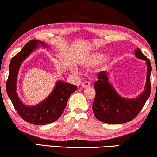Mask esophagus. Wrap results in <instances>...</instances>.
<instances>
[{
  "label": "esophagus",
  "mask_w": 157,
  "mask_h": 157,
  "mask_svg": "<svg viewBox=\"0 0 157 157\" xmlns=\"http://www.w3.org/2000/svg\"><path fill=\"white\" fill-rule=\"evenodd\" d=\"M82 87L83 88L90 87V83L88 82V81H84V82L82 83Z\"/></svg>",
  "instance_id": "obj_1"
}]
</instances>
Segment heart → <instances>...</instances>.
Wrapping results in <instances>:
<instances>
[{"label":"heart","instance_id":"1","mask_svg":"<svg viewBox=\"0 0 157 157\" xmlns=\"http://www.w3.org/2000/svg\"><path fill=\"white\" fill-rule=\"evenodd\" d=\"M112 63V58L110 56H106L101 52H91L81 58L79 63L83 67L91 68L99 65L98 69L104 71L110 66Z\"/></svg>","mask_w":157,"mask_h":157}]
</instances>
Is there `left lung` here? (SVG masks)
Masks as SVG:
<instances>
[{
  "label": "left lung",
  "instance_id": "obj_1",
  "mask_svg": "<svg viewBox=\"0 0 157 157\" xmlns=\"http://www.w3.org/2000/svg\"><path fill=\"white\" fill-rule=\"evenodd\" d=\"M135 56L145 61L147 66V81L144 90L134 98L122 97L109 81V74L101 71L98 74V81L94 83L96 96L93 103V111L96 118L106 124H119L132 121L140 112L151 93L150 76L151 64L139 48L134 50Z\"/></svg>",
  "mask_w": 157,
  "mask_h": 157
}]
</instances>
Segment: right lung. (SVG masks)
<instances>
[{
  "label": "right lung",
  "instance_id": "obj_1",
  "mask_svg": "<svg viewBox=\"0 0 157 157\" xmlns=\"http://www.w3.org/2000/svg\"><path fill=\"white\" fill-rule=\"evenodd\" d=\"M40 46L49 47L43 41L31 40L12 58L6 83V91L16 111L23 120L34 125H46L56 121L63 113L70 96L77 89L76 86L58 81L52 92L39 104L27 106L21 101L17 94L19 68L25 59Z\"/></svg>",
  "mask_w": 157,
  "mask_h": 157
}]
</instances>
